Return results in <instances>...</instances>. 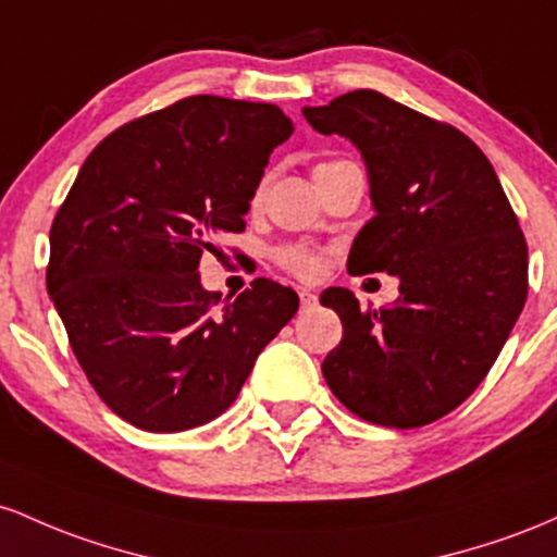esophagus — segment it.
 Listing matches in <instances>:
<instances>
[{
  "instance_id": "esophagus-1",
  "label": "esophagus",
  "mask_w": 557,
  "mask_h": 557,
  "mask_svg": "<svg viewBox=\"0 0 557 557\" xmlns=\"http://www.w3.org/2000/svg\"><path fill=\"white\" fill-rule=\"evenodd\" d=\"M318 305V297L312 292H299V308L302 310H312Z\"/></svg>"
}]
</instances>
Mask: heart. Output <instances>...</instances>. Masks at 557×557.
<instances>
[{"mask_svg":"<svg viewBox=\"0 0 557 557\" xmlns=\"http://www.w3.org/2000/svg\"><path fill=\"white\" fill-rule=\"evenodd\" d=\"M336 162H342V160H336ZM326 165H334V162H318L315 171H318V168H326ZM315 171H312V173H315ZM276 260L284 268H289L292 273H297V276H310V273L315 271V258H312L308 249L295 247V245H286V247L276 249Z\"/></svg>","mask_w":557,"mask_h":557,"instance_id":"1","label":"heart"}]
</instances>
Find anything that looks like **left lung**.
<instances>
[{
    "mask_svg": "<svg viewBox=\"0 0 557 557\" xmlns=\"http://www.w3.org/2000/svg\"><path fill=\"white\" fill-rule=\"evenodd\" d=\"M302 115L366 160L376 215L355 236L347 271L399 278L392 308L362 310L342 286L323 292L345 329L323 379L362 421L426 426L473 395L521 315L523 231L492 162L449 123L373 89Z\"/></svg>",
    "mask_w": 557,
    "mask_h": 557,
    "instance_id": "obj_1",
    "label": "left lung"
}]
</instances>
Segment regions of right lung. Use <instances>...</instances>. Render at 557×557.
Here are the masks:
<instances>
[{
  "instance_id": "right-lung-1",
  "label": "right lung",
  "mask_w": 557,
  "mask_h": 557,
  "mask_svg": "<svg viewBox=\"0 0 557 557\" xmlns=\"http://www.w3.org/2000/svg\"><path fill=\"white\" fill-rule=\"evenodd\" d=\"M292 131L276 104L197 94L115 128L81 165L49 231L47 289L94 392L131 426L221 416L297 312V292L271 278L221 305L197 273L245 231Z\"/></svg>"
}]
</instances>
